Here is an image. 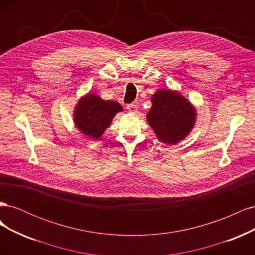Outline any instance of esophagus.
<instances>
[{"instance_id":"obj_1","label":"esophagus","mask_w":255,"mask_h":255,"mask_svg":"<svg viewBox=\"0 0 255 255\" xmlns=\"http://www.w3.org/2000/svg\"><path fill=\"white\" fill-rule=\"evenodd\" d=\"M127 110L128 111V113H132V114H136L138 112V107L135 104H128L127 106Z\"/></svg>"}]
</instances>
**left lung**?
Masks as SVG:
<instances>
[{"mask_svg":"<svg viewBox=\"0 0 255 255\" xmlns=\"http://www.w3.org/2000/svg\"><path fill=\"white\" fill-rule=\"evenodd\" d=\"M151 103L146 121L159 141L176 144L188 136L197 113L186 98L176 90L161 88L152 96Z\"/></svg>","mask_w":255,"mask_h":255,"instance_id":"1","label":"left lung"}]
</instances>
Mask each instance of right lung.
Wrapping results in <instances>:
<instances>
[{
  "instance_id": "obj_1",
  "label": "right lung",
  "mask_w": 255,
  "mask_h": 255,
  "mask_svg": "<svg viewBox=\"0 0 255 255\" xmlns=\"http://www.w3.org/2000/svg\"><path fill=\"white\" fill-rule=\"evenodd\" d=\"M119 112H122V106L118 102L105 101L97 94H87L76 103L73 121L82 134L90 139H99Z\"/></svg>"
}]
</instances>
